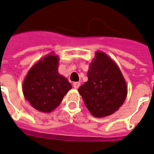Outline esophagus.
I'll return each mask as SVG.
<instances>
[{
    "label": "esophagus",
    "mask_w": 154,
    "mask_h": 154,
    "mask_svg": "<svg viewBox=\"0 0 154 154\" xmlns=\"http://www.w3.org/2000/svg\"><path fill=\"white\" fill-rule=\"evenodd\" d=\"M80 86V82H74L73 83V87L75 89H78Z\"/></svg>",
    "instance_id": "esophagus-1"
}]
</instances>
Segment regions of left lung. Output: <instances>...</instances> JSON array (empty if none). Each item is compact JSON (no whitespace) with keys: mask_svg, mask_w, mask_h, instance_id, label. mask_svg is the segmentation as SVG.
I'll return each instance as SVG.
<instances>
[{"mask_svg":"<svg viewBox=\"0 0 154 154\" xmlns=\"http://www.w3.org/2000/svg\"><path fill=\"white\" fill-rule=\"evenodd\" d=\"M88 82L78 89L93 116L112 114L122 105L127 94L126 82L117 64L103 52H97L89 69Z\"/></svg>","mask_w":154,"mask_h":154,"instance_id":"1","label":"left lung"}]
</instances>
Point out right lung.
Wrapping results in <instances>:
<instances>
[{
    "instance_id": "1",
    "label": "right lung",
    "mask_w": 154,
    "mask_h": 154,
    "mask_svg": "<svg viewBox=\"0 0 154 154\" xmlns=\"http://www.w3.org/2000/svg\"><path fill=\"white\" fill-rule=\"evenodd\" d=\"M59 58L49 54L31 68L23 84L26 100L34 109L50 112L56 109L72 88L68 79L58 72Z\"/></svg>"
}]
</instances>
